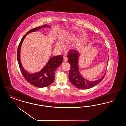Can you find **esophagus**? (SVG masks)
I'll list each match as a JSON object with an SVG mask.
<instances>
[{"label":"esophagus","instance_id":"34e87169","mask_svg":"<svg viewBox=\"0 0 126 126\" xmlns=\"http://www.w3.org/2000/svg\"><path fill=\"white\" fill-rule=\"evenodd\" d=\"M63 60H64L65 62H66L67 61V57L66 56H64L63 57Z\"/></svg>","mask_w":126,"mask_h":126}]
</instances>
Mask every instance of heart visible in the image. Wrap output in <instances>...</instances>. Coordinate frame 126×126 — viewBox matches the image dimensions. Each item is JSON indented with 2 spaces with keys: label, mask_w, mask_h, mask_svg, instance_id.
<instances>
[{
  "label": "heart",
  "mask_w": 126,
  "mask_h": 126,
  "mask_svg": "<svg viewBox=\"0 0 126 126\" xmlns=\"http://www.w3.org/2000/svg\"><path fill=\"white\" fill-rule=\"evenodd\" d=\"M62 40L63 41H65L66 39H65V38H63L62 39ZM56 48H58V49H61V48H62V46L61 43L59 42H56Z\"/></svg>",
  "instance_id": "heart-1"
}]
</instances>
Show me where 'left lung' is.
Instances as JSON below:
<instances>
[{
    "label": "left lung",
    "mask_w": 126,
    "mask_h": 126,
    "mask_svg": "<svg viewBox=\"0 0 126 126\" xmlns=\"http://www.w3.org/2000/svg\"><path fill=\"white\" fill-rule=\"evenodd\" d=\"M80 53L78 51L70 49L68 54V62L70 64L71 68L69 73V79L76 87L81 89H87L95 86L99 84L105 77V73L102 78L94 81H90L84 78L81 75L78 69V61ZM108 58V60H109Z\"/></svg>",
    "instance_id": "8db88e82"
}]
</instances>
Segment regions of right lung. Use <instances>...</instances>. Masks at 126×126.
I'll return each instance as SVG.
<instances>
[{
    "mask_svg": "<svg viewBox=\"0 0 126 126\" xmlns=\"http://www.w3.org/2000/svg\"><path fill=\"white\" fill-rule=\"evenodd\" d=\"M48 27L50 28L47 24H45L42 26L35 27L29 31L21 39L18 46L17 49V60L18 64L21 73L25 79V80L32 85L39 88H42L47 87L52 84L55 79V72L58 67L60 66L63 61V56L58 55L51 57L48 61L47 64L44 66L42 69L39 72L35 73L30 74L27 72L22 65L20 60V50L23 42L27 34L31 32L37 31L42 28Z\"/></svg>",
    "mask_w": 126,
    "mask_h": 126,
    "instance_id": "right-lung-1",
    "label": "right lung"
}]
</instances>
